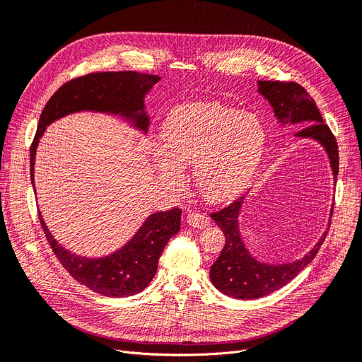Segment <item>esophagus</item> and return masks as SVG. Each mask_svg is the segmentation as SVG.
Wrapping results in <instances>:
<instances>
[{
  "label": "esophagus",
  "instance_id": "esophagus-1",
  "mask_svg": "<svg viewBox=\"0 0 362 362\" xmlns=\"http://www.w3.org/2000/svg\"><path fill=\"white\" fill-rule=\"evenodd\" d=\"M187 223L193 228H198V229H204L208 225H210V218L204 214H198V213H192L187 216Z\"/></svg>",
  "mask_w": 362,
  "mask_h": 362
}]
</instances>
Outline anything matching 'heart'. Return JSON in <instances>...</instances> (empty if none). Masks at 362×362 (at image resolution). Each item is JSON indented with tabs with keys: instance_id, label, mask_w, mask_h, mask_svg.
<instances>
[{
	"instance_id": "b5f03b06",
	"label": "heart",
	"mask_w": 362,
	"mask_h": 362,
	"mask_svg": "<svg viewBox=\"0 0 362 362\" xmlns=\"http://www.w3.org/2000/svg\"><path fill=\"white\" fill-rule=\"evenodd\" d=\"M163 148L154 145L160 180L175 192L185 187L181 164H193L196 190L210 204H226L254 181L267 134L261 120L216 101L180 105L163 124Z\"/></svg>"
}]
</instances>
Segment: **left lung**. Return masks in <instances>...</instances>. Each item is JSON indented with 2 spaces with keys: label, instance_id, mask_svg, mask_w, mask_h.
I'll return each instance as SVG.
<instances>
[{
  "label": "left lung",
  "instance_id": "obj_1",
  "mask_svg": "<svg viewBox=\"0 0 362 362\" xmlns=\"http://www.w3.org/2000/svg\"><path fill=\"white\" fill-rule=\"evenodd\" d=\"M258 92L266 98L273 108L281 125L303 127L296 137L313 139L320 144L327 158H329L334 178L338 175V145L329 127L323 122V117L317 108L313 98L298 83L284 81H258ZM245 198L237 199L223 210L213 213L211 217L216 225L225 234V246L210 270L213 286L223 294L234 299L250 300L267 296L282 288L294 279L314 259L322 243L325 233L315 246L303 258L282 264H267L258 261L246 247L242 234H240V213ZM334 205L331 208V216ZM331 225V223H329Z\"/></svg>",
  "mask_w": 362,
  "mask_h": 362
}]
</instances>
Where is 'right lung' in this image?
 Instances as JSON below:
<instances>
[{"label":"right lung","mask_w":362,"mask_h":362,"mask_svg":"<svg viewBox=\"0 0 362 362\" xmlns=\"http://www.w3.org/2000/svg\"><path fill=\"white\" fill-rule=\"evenodd\" d=\"M160 76L134 71L95 72L74 78L54 93L42 110L35 140L30 148V175L35 189V160L39 140L49 124L78 112H96L125 119L131 127L148 133L149 116L145 112V96ZM40 225L48 243L62 266L74 279L92 291L124 298L140 293L154 278L158 258L169 240L180 231L181 210L151 214L129 242L113 254L101 258H87L64 249L39 213Z\"/></svg>","instance_id":"obj_1"}]
</instances>
